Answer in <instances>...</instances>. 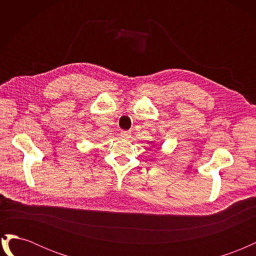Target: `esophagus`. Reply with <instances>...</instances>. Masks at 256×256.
<instances>
[{
    "mask_svg": "<svg viewBox=\"0 0 256 256\" xmlns=\"http://www.w3.org/2000/svg\"><path fill=\"white\" fill-rule=\"evenodd\" d=\"M120 136L122 138H129L131 136V132H130V131H122Z\"/></svg>",
    "mask_w": 256,
    "mask_h": 256,
    "instance_id": "esophagus-1",
    "label": "esophagus"
}]
</instances>
